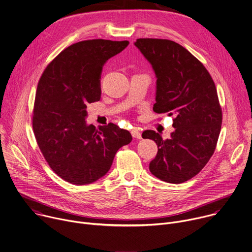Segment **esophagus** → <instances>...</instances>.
Returning <instances> with one entry per match:
<instances>
[{
  "label": "esophagus",
  "mask_w": 252,
  "mask_h": 252,
  "mask_svg": "<svg viewBox=\"0 0 252 252\" xmlns=\"http://www.w3.org/2000/svg\"><path fill=\"white\" fill-rule=\"evenodd\" d=\"M131 135H132L134 138H137V139H140V138H141V133H140V131H139L138 129H136V128H134V129L131 130Z\"/></svg>",
  "instance_id": "1"
}]
</instances>
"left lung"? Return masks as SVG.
Instances as JSON below:
<instances>
[{
  "mask_svg": "<svg viewBox=\"0 0 252 252\" xmlns=\"http://www.w3.org/2000/svg\"><path fill=\"white\" fill-rule=\"evenodd\" d=\"M134 45L157 79L153 111L174 117L170 138L154 130L142 133L158 146L149 170L167 183H183L204 168L216 149L222 116L215 83L205 66L172 40L138 38Z\"/></svg>",
  "mask_w": 252,
  "mask_h": 252,
  "instance_id": "left-lung-1",
  "label": "left lung"
}]
</instances>
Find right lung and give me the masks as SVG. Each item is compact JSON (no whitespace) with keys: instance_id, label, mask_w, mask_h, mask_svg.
I'll use <instances>...</instances> for the list:
<instances>
[{"instance_id":"right-lung-1","label":"right lung","mask_w":252,"mask_h":252,"mask_svg":"<svg viewBox=\"0 0 252 252\" xmlns=\"http://www.w3.org/2000/svg\"><path fill=\"white\" fill-rule=\"evenodd\" d=\"M127 40H84L61 51L38 82L32 128L50 168L74 185L91 184L110 170L117 151L132 137L110 123L86 124L87 105L101 99L104 64L122 52Z\"/></svg>"}]
</instances>
